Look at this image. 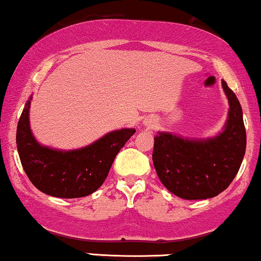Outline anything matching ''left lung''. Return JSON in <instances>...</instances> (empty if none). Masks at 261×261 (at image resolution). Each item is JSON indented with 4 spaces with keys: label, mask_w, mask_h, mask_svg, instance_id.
Returning a JSON list of instances; mask_svg holds the SVG:
<instances>
[{
    "label": "left lung",
    "mask_w": 261,
    "mask_h": 261,
    "mask_svg": "<svg viewBox=\"0 0 261 261\" xmlns=\"http://www.w3.org/2000/svg\"><path fill=\"white\" fill-rule=\"evenodd\" d=\"M229 109L224 130L214 138L186 139L159 132L154 138L153 164L164 186L179 198L202 200L229 186L246 150L243 109L222 80Z\"/></svg>",
    "instance_id": "left-lung-1"
}]
</instances>
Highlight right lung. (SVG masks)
<instances>
[{"mask_svg":"<svg viewBox=\"0 0 261 261\" xmlns=\"http://www.w3.org/2000/svg\"><path fill=\"white\" fill-rule=\"evenodd\" d=\"M27 101L17 123V152L25 174L37 190L56 198H82L103 184L116 154L135 133L122 128L80 149L59 150L40 145L30 130Z\"/></svg>","mask_w":261,"mask_h":261,"instance_id":"right-lung-1","label":"right lung"}]
</instances>
